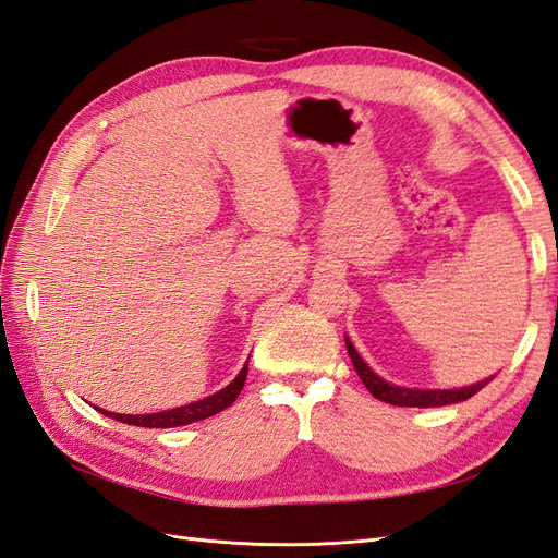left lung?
Returning a JSON list of instances; mask_svg holds the SVG:
<instances>
[{
  "label": "left lung",
  "mask_w": 558,
  "mask_h": 558,
  "mask_svg": "<svg viewBox=\"0 0 558 558\" xmlns=\"http://www.w3.org/2000/svg\"><path fill=\"white\" fill-rule=\"evenodd\" d=\"M347 340V351L351 356L353 367H356V373L361 377V381L365 384V388L369 393H373L377 400L388 402V404H400V408H442V404H451V402H463L468 398L475 396L477 391L492 381V379H484L480 384H472V386H463V388H447V391H421V388H402V386H393L384 381L379 375H375L373 369L367 367V363L359 356V351L353 349L349 337Z\"/></svg>",
  "instance_id": "obj_1"
}]
</instances>
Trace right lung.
I'll return each mask as SVG.
<instances>
[{
  "label": "right lung",
  "mask_w": 558,
  "mask_h": 558,
  "mask_svg": "<svg viewBox=\"0 0 558 558\" xmlns=\"http://www.w3.org/2000/svg\"><path fill=\"white\" fill-rule=\"evenodd\" d=\"M246 373H248V361L244 363V367L240 369V375L234 377L226 388L221 391L209 396V398H202L197 402L191 404H183V408L177 410H167V412H156V414H113L107 410H97L102 412L116 421H121V424H130V426H142V428H177V426H185V424H193V421H202L207 416H214L218 412H223L226 408L238 400V396L242 393L244 381H246Z\"/></svg>",
  "instance_id": "1"
}]
</instances>
